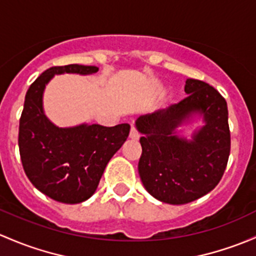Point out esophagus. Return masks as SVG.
Segmentation results:
<instances>
[{
    "instance_id": "34e87169",
    "label": "esophagus",
    "mask_w": 256,
    "mask_h": 256,
    "mask_svg": "<svg viewBox=\"0 0 256 256\" xmlns=\"http://www.w3.org/2000/svg\"><path fill=\"white\" fill-rule=\"evenodd\" d=\"M130 138L131 140H138V137H140V135H138V132H137V130H136V128L135 126H131V130H130Z\"/></svg>"
}]
</instances>
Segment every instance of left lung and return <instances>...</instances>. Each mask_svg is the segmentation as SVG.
<instances>
[{
    "label": "left lung",
    "instance_id": "1",
    "mask_svg": "<svg viewBox=\"0 0 256 256\" xmlns=\"http://www.w3.org/2000/svg\"><path fill=\"white\" fill-rule=\"evenodd\" d=\"M186 98L166 109L142 115L136 128L142 134L138 174L153 198L172 205H184L216 188L230 152L227 102L208 83L189 78ZM195 114L206 125L192 140L179 138L176 127Z\"/></svg>",
    "mask_w": 256,
    "mask_h": 256
}]
</instances>
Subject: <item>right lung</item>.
Returning a JSON list of instances; mask_svg holds the SVG:
<instances>
[{
	"instance_id": "obj_1",
	"label": "right lung",
	"mask_w": 256,
	"mask_h": 256,
	"mask_svg": "<svg viewBox=\"0 0 256 256\" xmlns=\"http://www.w3.org/2000/svg\"><path fill=\"white\" fill-rule=\"evenodd\" d=\"M96 66H54L26 94L20 120V153L26 176L39 192L62 204H80L96 192L108 162L130 132L128 124L58 128L45 116L42 93L55 74H90Z\"/></svg>"
}]
</instances>
